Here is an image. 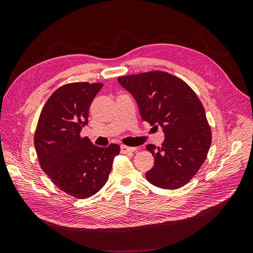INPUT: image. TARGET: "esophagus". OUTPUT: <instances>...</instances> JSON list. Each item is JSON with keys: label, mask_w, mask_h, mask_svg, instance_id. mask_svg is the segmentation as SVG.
I'll return each mask as SVG.
<instances>
[{"label": "esophagus", "mask_w": 253, "mask_h": 253, "mask_svg": "<svg viewBox=\"0 0 253 253\" xmlns=\"http://www.w3.org/2000/svg\"><path fill=\"white\" fill-rule=\"evenodd\" d=\"M136 150H137V148L126 147V145H121V153H124V154H126V153H131V152H135Z\"/></svg>", "instance_id": "obj_1"}]
</instances>
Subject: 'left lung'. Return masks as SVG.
<instances>
[{
  "mask_svg": "<svg viewBox=\"0 0 253 253\" xmlns=\"http://www.w3.org/2000/svg\"><path fill=\"white\" fill-rule=\"evenodd\" d=\"M118 82L135 98L142 120L165 133L162 147L147 145L154 166L145 177L162 189L185 186L201 169L212 140L197 95L185 81L160 71L121 76Z\"/></svg>",
  "mask_w": 253,
  "mask_h": 253,
  "instance_id": "8db88e82",
  "label": "left lung"
}]
</instances>
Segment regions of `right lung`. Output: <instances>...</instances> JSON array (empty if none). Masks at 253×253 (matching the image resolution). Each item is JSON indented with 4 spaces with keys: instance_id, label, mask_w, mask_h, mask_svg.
Masks as SVG:
<instances>
[{
    "instance_id": "add662e5",
    "label": "right lung",
    "mask_w": 253,
    "mask_h": 253,
    "mask_svg": "<svg viewBox=\"0 0 253 253\" xmlns=\"http://www.w3.org/2000/svg\"><path fill=\"white\" fill-rule=\"evenodd\" d=\"M102 83L74 82L56 89L43 106L35 133L40 166L53 185L76 198H87L105 185L120 147L100 148L80 132Z\"/></svg>"
}]
</instances>
